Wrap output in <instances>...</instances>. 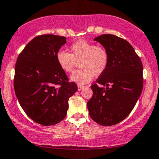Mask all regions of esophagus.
I'll return each instance as SVG.
<instances>
[{"label": "esophagus", "instance_id": "esophagus-1", "mask_svg": "<svg viewBox=\"0 0 159 159\" xmlns=\"http://www.w3.org/2000/svg\"><path fill=\"white\" fill-rule=\"evenodd\" d=\"M84 88V86H81V85H78V91H81L82 89H83Z\"/></svg>", "mask_w": 159, "mask_h": 159}]
</instances>
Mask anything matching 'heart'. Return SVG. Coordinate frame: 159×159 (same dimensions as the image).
<instances>
[{
  "mask_svg": "<svg viewBox=\"0 0 159 159\" xmlns=\"http://www.w3.org/2000/svg\"><path fill=\"white\" fill-rule=\"evenodd\" d=\"M70 53L59 51L56 53V61L62 71L70 73L79 61L81 69L70 75V80L79 84H86L100 76L107 69L109 53L106 48L86 41L78 40L70 46Z\"/></svg>",
  "mask_w": 159,
  "mask_h": 159,
  "instance_id": "b5f03b06",
  "label": "heart"
}]
</instances>
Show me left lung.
Returning a JSON list of instances; mask_svg holds the SVG:
<instances>
[{
	"label": "left lung",
	"mask_w": 159,
	"mask_h": 159,
	"mask_svg": "<svg viewBox=\"0 0 159 159\" xmlns=\"http://www.w3.org/2000/svg\"><path fill=\"white\" fill-rule=\"evenodd\" d=\"M109 53L107 69L91 88L93 95L87 103L89 116L97 123L114 125L129 115L143 88V67L128 41L113 34L96 37ZM100 85L98 86L97 84Z\"/></svg>",
	"instance_id": "left-lung-1"
}]
</instances>
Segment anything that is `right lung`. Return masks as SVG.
Returning <instances> with one entry per match:
<instances>
[{"mask_svg":"<svg viewBox=\"0 0 159 159\" xmlns=\"http://www.w3.org/2000/svg\"><path fill=\"white\" fill-rule=\"evenodd\" d=\"M66 43L61 36H38L26 45L16 62L14 87L18 101L32 120L43 125L65 119L68 100L78 90L56 61V53Z\"/></svg>","mask_w":159,"mask_h":159,"instance_id":"right-lung-1","label":"right lung"}]
</instances>
